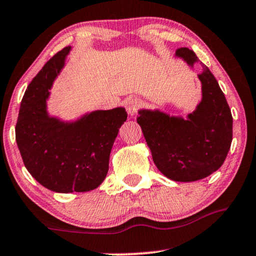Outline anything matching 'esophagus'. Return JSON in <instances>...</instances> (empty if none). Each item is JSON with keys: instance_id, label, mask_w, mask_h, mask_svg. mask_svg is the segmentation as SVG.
I'll list each match as a JSON object with an SVG mask.
<instances>
[{"instance_id": "esophagus-1", "label": "esophagus", "mask_w": 256, "mask_h": 256, "mask_svg": "<svg viewBox=\"0 0 256 256\" xmlns=\"http://www.w3.org/2000/svg\"><path fill=\"white\" fill-rule=\"evenodd\" d=\"M141 106H142V102L140 98H129L126 100V109L132 116L135 115Z\"/></svg>"}]
</instances>
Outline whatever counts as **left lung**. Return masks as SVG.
<instances>
[{
	"label": "left lung",
	"instance_id": "1",
	"mask_svg": "<svg viewBox=\"0 0 256 256\" xmlns=\"http://www.w3.org/2000/svg\"><path fill=\"white\" fill-rule=\"evenodd\" d=\"M176 56L189 66L198 61L188 48L177 49ZM199 79L202 99L187 120L158 110H140L136 118L156 166L172 181L193 182L210 176L223 165L232 141V115L218 81L207 67Z\"/></svg>",
	"mask_w": 256,
	"mask_h": 256
}]
</instances>
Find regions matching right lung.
Masks as SVG:
<instances>
[{"mask_svg":"<svg viewBox=\"0 0 256 256\" xmlns=\"http://www.w3.org/2000/svg\"><path fill=\"white\" fill-rule=\"evenodd\" d=\"M70 46L45 63L20 104L15 139L28 172L57 193L93 190L104 181L118 129L127 120L123 108L98 110L75 122L50 117L46 99Z\"/></svg>","mask_w":256,"mask_h":256,"instance_id":"right-lung-1","label":"right lung"}]
</instances>
